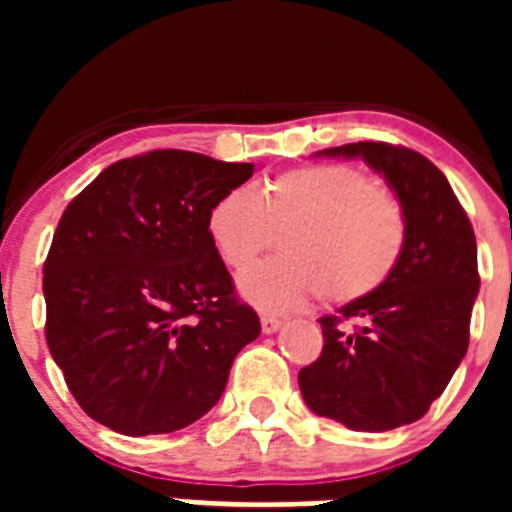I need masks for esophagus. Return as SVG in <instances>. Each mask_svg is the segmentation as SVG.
I'll use <instances>...</instances> for the list:
<instances>
[{"mask_svg":"<svg viewBox=\"0 0 512 512\" xmlns=\"http://www.w3.org/2000/svg\"><path fill=\"white\" fill-rule=\"evenodd\" d=\"M279 328H282V318H277V315H261V330L264 333H277Z\"/></svg>","mask_w":512,"mask_h":512,"instance_id":"obj_1","label":"esophagus"}]
</instances>
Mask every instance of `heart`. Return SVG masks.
<instances>
[{"mask_svg":"<svg viewBox=\"0 0 512 512\" xmlns=\"http://www.w3.org/2000/svg\"><path fill=\"white\" fill-rule=\"evenodd\" d=\"M282 259L248 271L241 292L264 310H295L315 292L351 302L382 287L405 246L400 202L351 166L284 171L225 192L207 215V235L230 271H246L282 233Z\"/></svg>","mask_w":512,"mask_h":512,"instance_id":"1","label":"heart"}]
</instances>
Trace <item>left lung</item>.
<instances>
[{"label": "left lung", "instance_id": "obj_1", "mask_svg": "<svg viewBox=\"0 0 512 512\" xmlns=\"http://www.w3.org/2000/svg\"><path fill=\"white\" fill-rule=\"evenodd\" d=\"M320 156L364 158L384 176L405 215V246L382 287L320 318L323 351L297 382L315 415L392 431L428 413L467 354L477 241L449 179L418 151L361 140Z\"/></svg>", "mask_w": 512, "mask_h": 512}]
</instances>
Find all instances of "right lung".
I'll return each instance as SVG.
<instances>
[{
	"mask_svg": "<svg viewBox=\"0 0 512 512\" xmlns=\"http://www.w3.org/2000/svg\"><path fill=\"white\" fill-rule=\"evenodd\" d=\"M253 164L192 151L122 158L71 200L43 266L45 341L71 395L122 436L187 428L261 333L207 215Z\"/></svg>",
	"mask_w": 512,
	"mask_h": 512,
	"instance_id": "1",
	"label": "right lung"
}]
</instances>
